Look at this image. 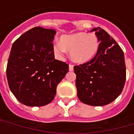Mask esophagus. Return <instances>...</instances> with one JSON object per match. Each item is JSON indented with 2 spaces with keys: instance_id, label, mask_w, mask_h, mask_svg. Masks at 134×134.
I'll use <instances>...</instances> for the list:
<instances>
[{
  "instance_id": "1",
  "label": "esophagus",
  "mask_w": 134,
  "mask_h": 134,
  "mask_svg": "<svg viewBox=\"0 0 134 134\" xmlns=\"http://www.w3.org/2000/svg\"><path fill=\"white\" fill-rule=\"evenodd\" d=\"M69 69L70 71H72L74 70V65H73L70 64L69 65Z\"/></svg>"
}]
</instances>
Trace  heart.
Segmentation results:
<instances>
[{"label": "heart", "mask_w": 134, "mask_h": 134, "mask_svg": "<svg viewBox=\"0 0 134 134\" xmlns=\"http://www.w3.org/2000/svg\"><path fill=\"white\" fill-rule=\"evenodd\" d=\"M100 48V41L95 34L79 32L64 35L60 42L54 44L55 54L62 58L66 51H70V58L77 63H85L93 59Z\"/></svg>", "instance_id": "1"}]
</instances>
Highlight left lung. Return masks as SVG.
Here are the masks:
<instances>
[{
  "label": "left lung",
  "mask_w": 134,
  "mask_h": 134,
  "mask_svg": "<svg viewBox=\"0 0 134 134\" xmlns=\"http://www.w3.org/2000/svg\"><path fill=\"white\" fill-rule=\"evenodd\" d=\"M95 31L100 48L90 62L74 67L77 97L91 106H104L121 94L126 79L125 56L115 39L100 27Z\"/></svg>",
  "instance_id": "8db88e82"
}]
</instances>
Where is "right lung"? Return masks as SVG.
<instances>
[{
	"mask_svg": "<svg viewBox=\"0 0 134 134\" xmlns=\"http://www.w3.org/2000/svg\"><path fill=\"white\" fill-rule=\"evenodd\" d=\"M56 31L36 27L13 43L7 67L9 89L18 101L29 107L47 105L69 65L54 59L52 42Z\"/></svg>",
	"mask_w": 134,
	"mask_h": 134,
	"instance_id": "1",
	"label": "right lung"
}]
</instances>
